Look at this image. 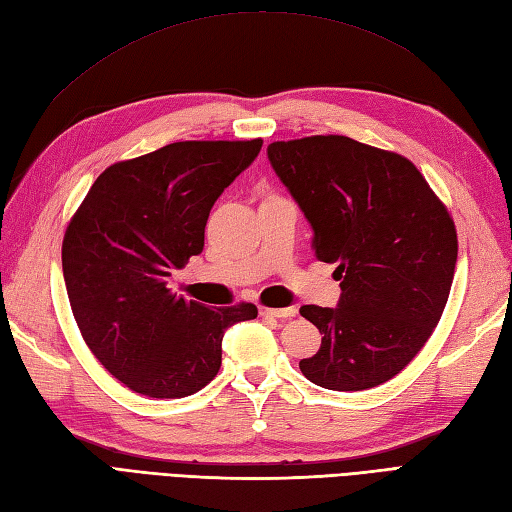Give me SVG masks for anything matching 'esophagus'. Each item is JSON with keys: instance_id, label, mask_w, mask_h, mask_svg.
<instances>
[{"instance_id": "esophagus-1", "label": "esophagus", "mask_w": 512, "mask_h": 512, "mask_svg": "<svg viewBox=\"0 0 512 512\" xmlns=\"http://www.w3.org/2000/svg\"><path fill=\"white\" fill-rule=\"evenodd\" d=\"M298 314L296 307H283V309H274V307H260V316H271V318H294Z\"/></svg>"}]
</instances>
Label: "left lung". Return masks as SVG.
Returning <instances> with one entry per match:
<instances>
[{
  "label": "left lung",
  "instance_id": "8db88e82",
  "mask_svg": "<svg viewBox=\"0 0 512 512\" xmlns=\"http://www.w3.org/2000/svg\"><path fill=\"white\" fill-rule=\"evenodd\" d=\"M267 156L314 229L318 260L338 265L342 289L336 309H300L322 333L300 371L331 391L378 387L442 318L457 263L453 218L402 154L318 134L269 143Z\"/></svg>",
  "mask_w": 512,
  "mask_h": 512
}]
</instances>
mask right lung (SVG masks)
I'll return each mask as SVG.
<instances>
[{
	"mask_svg": "<svg viewBox=\"0 0 512 512\" xmlns=\"http://www.w3.org/2000/svg\"><path fill=\"white\" fill-rule=\"evenodd\" d=\"M263 148L252 141H179L110 165L68 223L61 265L83 340L114 378L150 398L210 384L223 333L254 320L252 302L210 309L176 296L174 269L203 252L216 198Z\"/></svg>",
	"mask_w": 512,
	"mask_h": 512,
	"instance_id": "1",
	"label": "right lung"
}]
</instances>
